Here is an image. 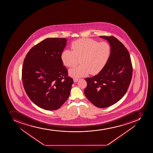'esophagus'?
Masks as SVG:
<instances>
[{
	"label": "esophagus",
	"mask_w": 153,
	"mask_h": 153,
	"mask_svg": "<svg viewBox=\"0 0 153 153\" xmlns=\"http://www.w3.org/2000/svg\"><path fill=\"white\" fill-rule=\"evenodd\" d=\"M79 79H78V78H74L73 79V80H74V82H77L79 80Z\"/></svg>",
	"instance_id": "obj_1"
}]
</instances>
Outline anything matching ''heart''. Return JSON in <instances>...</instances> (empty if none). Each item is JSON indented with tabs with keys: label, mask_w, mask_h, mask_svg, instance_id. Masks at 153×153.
Listing matches in <instances>:
<instances>
[{
	"label": "heart",
	"mask_w": 153,
	"mask_h": 153,
	"mask_svg": "<svg viewBox=\"0 0 153 153\" xmlns=\"http://www.w3.org/2000/svg\"><path fill=\"white\" fill-rule=\"evenodd\" d=\"M72 50H65L61 54L64 64L68 67L81 65L69 70L70 75L74 78L98 74L107 63L111 54V46L105 41L99 42L89 38H82L71 44Z\"/></svg>",
	"instance_id": "b5f03b06"
}]
</instances>
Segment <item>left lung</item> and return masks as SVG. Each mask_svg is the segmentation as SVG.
<instances>
[{"label": "left lung", "instance_id": "1", "mask_svg": "<svg viewBox=\"0 0 153 153\" xmlns=\"http://www.w3.org/2000/svg\"><path fill=\"white\" fill-rule=\"evenodd\" d=\"M110 44L107 63L98 74L86 78L84 90L87 98L97 107L112 106L127 92L132 80L133 67L129 52L114 36H100Z\"/></svg>", "mask_w": 153, "mask_h": 153}]
</instances>
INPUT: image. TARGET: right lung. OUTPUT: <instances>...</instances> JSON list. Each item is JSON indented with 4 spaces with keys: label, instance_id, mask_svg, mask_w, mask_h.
Returning a JSON list of instances; mask_svg holds the SVG:
<instances>
[{
    "label": "right lung",
    "instance_id": "1",
    "mask_svg": "<svg viewBox=\"0 0 153 153\" xmlns=\"http://www.w3.org/2000/svg\"><path fill=\"white\" fill-rule=\"evenodd\" d=\"M67 40L46 38L32 47L24 60V90L35 104L46 110L60 108L69 96L73 83L61 59Z\"/></svg>",
    "mask_w": 153,
    "mask_h": 153
}]
</instances>
